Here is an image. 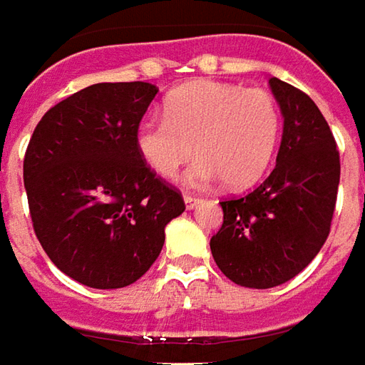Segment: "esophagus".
<instances>
[{
	"label": "esophagus",
	"instance_id": "1",
	"mask_svg": "<svg viewBox=\"0 0 365 365\" xmlns=\"http://www.w3.org/2000/svg\"><path fill=\"white\" fill-rule=\"evenodd\" d=\"M199 197H192V195H185V207H187L188 211L190 209H195L197 205H199Z\"/></svg>",
	"mask_w": 365,
	"mask_h": 365
}]
</instances>
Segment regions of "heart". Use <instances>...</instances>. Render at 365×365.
<instances>
[{"instance_id":"obj_1","label":"heart","mask_w":365,"mask_h":365,"mask_svg":"<svg viewBox=\"0 0 365 365\" xmlns=\"http://www.w3.org/2000/svg\"><path fill=\"white\" fill-rule=\"evenodd\" d=\"M281 112L261 88L197 80L170 92L163 118H148L136 130V150L158 177H173L197 153L187 185L221 180L227 188L255 185L273 160Z\"/></svg>"}]
</instances>
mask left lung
I'll use <instances>...</instances> for the list:
<instances>
[{"instance_id":"obj_1","label":"left lung","mask_w":365,"mask_h":365,"mask_svg":"<svg viewBox=\"0 0 365 365\" xmlns=\"http://www.w3.org/2000/svg\"><path fill=\"white\" fill-rule=\"evenodd\" d=\"M283 116L273 173L241 199L222 200L211 253L225 277L251 289L277 287L307 267L329 235L339 153L324 114L302 90L269 80Z\"/></svg>"}]
</instances>
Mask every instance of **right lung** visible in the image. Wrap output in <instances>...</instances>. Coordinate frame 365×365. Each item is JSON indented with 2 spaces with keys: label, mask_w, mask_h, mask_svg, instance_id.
Listing matches in <instances>:
<instances>
[{
  "label": "right lung",
  "mask_w": 365,
  "mask_h": 365,
  "mask_svg": "<svg viewBox=\"0 0 365 365\" xmlns=\"http://www.w3.org/2000/svg\"><path fill=\"white\" fill-rule=\"evenodd\" d=\"M158 88L102 82L50 108L24 158L36 237L82 285L120 289L140 279L165 245L182 197L144 165L136 130Z\"/></svg>",
  "instance_id": "obj_1"
}]
</instances>
